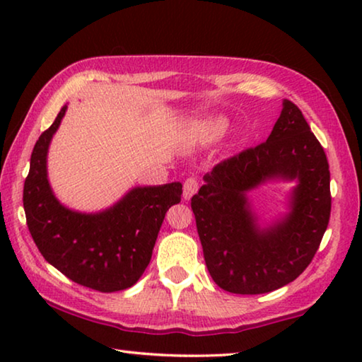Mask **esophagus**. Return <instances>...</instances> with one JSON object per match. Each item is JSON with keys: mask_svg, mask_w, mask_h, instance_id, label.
Returning a JSON list of instances; mask_svg holds the SVG:
<instances>
[{"mask_svg": "<svg viewBox=\"0 0 362 362\" xmlns=\"http://www.w3.org/2000/svg\"><path fill=\"white\" fill-rule=\"evenodd\" d=\"M198 187H199L198 179H196V177H188L185 183H183V198L185 199L192 198V196L198 192Z\"/></svg>", "mask_w": 362, "mask_h": 362, "instance_id": "1", "label": "esophagus"}]
</instances>
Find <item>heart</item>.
<instances>
[{"instance_id":"heart-1","label":"heart","mask_w":362,"mask_h":362,"mask_svg":"<svg viewBox=\"0 0 362 362\" xmlns=\"http://www.w3.org/2000/svg\"><path fill=\"white\" fill-rule=\"evenodd\" d=\"M225 129H226V124L222 118H209V119L201 121L199 124L194 127V132L201 144H211L222 137Z\"/></svg>"}]
</instances>
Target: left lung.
Returning <instances> with one entry per match:
<instances>
[{"mask_svg":"<svg viewBox=\"0 0 362 362\" xmlns=\"http://www.w3.org/2000/svg\"><path fill=\"white\" fill-rule=\"evenodd\" d=\"M272 180L296 181L290 212L260 227L247 193ZM326 153L291 100L267 142L225 159L204 175L192 198L206 267L218 287L255 296L276 291L303 273L330 217Z\"/></svg>","mask_w":362,"mask_h":362,"instance_id":"1","label":"left lung"}]
</instances>
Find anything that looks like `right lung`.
<instances>
[{
	"mask_svg": "<svg viewBox=\"0 0 362 362\" xmlns=\"http://www.w3.org/2000/svg\"><path fill=\"white\" fill-rule=\"evenodd\" d=\"M66 105L36 140L23 185V209L36 247L66 278L99 292L124 291L151 260L170 206L180 203L182 183L136 187L100 212L65 207L47 180V150Z\"/></svg>",
	"mask_w": 362,
	"mask_h": 362,
	"instance_id": "add662e5",
	"label": "right lung"
}]
</instances>
